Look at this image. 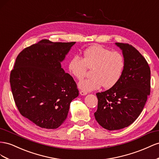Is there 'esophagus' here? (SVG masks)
Instances as JSON below:
<instances>
[{"instance_id":"obj_1","label":"esophagus","mask_w":159,"mask_h":159,"mask_svg":"<svg viewBox=\"0 0 159 159\" xmlns=\"http://www.w3.org/2000/svg\"><path fill=\"white\" fill-rule=\"evenodd\" d=\"M80 94L82 95V96H84V95H87V93H86L84 91H83V90H80V91L79 92Z\"/></svg>"}]
</instances>
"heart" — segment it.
I'll return each mask as SVG.
<instances>
[{
  "label": "heart",
  "mask_w": 159,
  "mask_h": 159,
  "mask_svg": "<svg viewBox=\"0 0 159 159\" xmlns=\"http://www.w3.org/2000/svg\"><path fill=\"white\" fill-rule=\"evenodd\" d=\"M125 66V58L119 52L98 45H94L85 50L83 59L76 55L69 64L70 73L77 79L81 80L87 74V68L91 69L89 79L80 81L79 88L86 93L99 89L111 88L119 80Z\"/></svg>",
  "instance_id": "obj_1"
}]
</instances>
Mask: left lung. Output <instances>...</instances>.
<instances>
[{
  "mask_svg": "<svg viewBox=\"0 0 159 159\" xmlns=\"http://www.w3.org/2000/svg\"><path fill=\"white\" fill-rule=\"evenodd\" d=\"M122 51L125 66L117 83L97 93L95 119L108 130L127 127L143 111L151 90V70L147 61L129 44L115 43Z\"/></svg>",
  "mask_w": 159,
  "mask_h": 159,
  "instance_id": "left-lung-1",
  "label": "left lung"
}]
</instances>
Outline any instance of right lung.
<instances>
[{
	"label": "right lung",
	"mask_w": 159,
	"mask_h": 159,
	"mask_svg": "<svg viewBox=\"0 0 159 159\" xmlns=\"http://www.w3.org/2000/svg\"><path fill=\"white\" fill-rule=\"evenodd\" d=\"M75 43L44 39L16 57L10 77L15 104L22 116L40 128L60 126L67 118L71 101L79 96L73 78L61 67Z\"/></svg>",
	"instance_id": "1"
}]
</instances>
